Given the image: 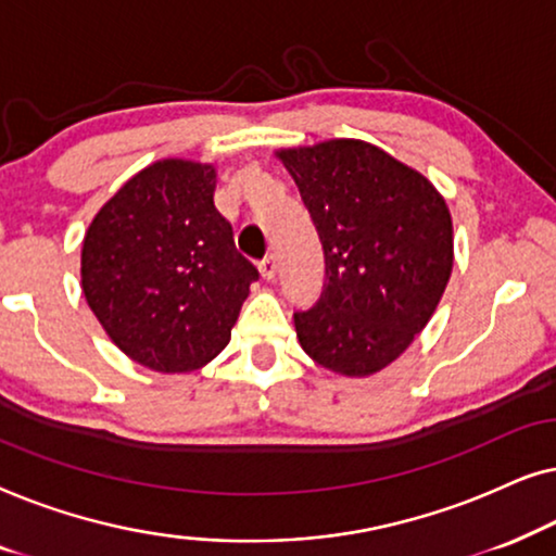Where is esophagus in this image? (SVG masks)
I'll return each instance as SVG.
<instances>
[{"label":"esophagus","mask_w":556,"mask_h":556,"mask_svg":"<svg viewBox=\"0 0 556 556\" xmlns=\"http://www.w3.org/2000/svg\"><path fill=\"white\" fill-rule=\"evenodd\" d=\"M257 268H261V276H263L265 280H273V278H276V273H278V257H276V255L263 257Z\"/></svg>","instance_id":"1"}]
</instances>
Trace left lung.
I'll use <instances>...</instances> for the list:
<instances>
[{"label":"left lung","mask_w":556,"mask_h":556,"mask_svg":"<svg viewBox=\"0 0 556 556\" xmlns=\"http://www.w3.org/2000/svg\"><path fill=\"white\" fill-rule=\"evenodd\" d=\"M326 257L324 293L295 311L301 349L341 377H369L413 344L453 273V219L435 185L375 143L280 149Z\"/></svg>","instance_id":"1"}]
</instances>
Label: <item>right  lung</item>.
<instances>
[{"mask_svg": "<svg viewBox=\"0 0 556 556\" xmlns=\"http://www.w3.org/2000/svg\"><path fill=\"white\" fill-rule=\"evenodd\" d=\"M215 187L212 164L159 159L98 210L83 238L90 311L128 359L162 375L215 359L257 280Z\"/></svg>", "mask_w": 556, "mask_h": 556, "instance_id": "right-lung-1", "label": "right lung"}]
</instances>
